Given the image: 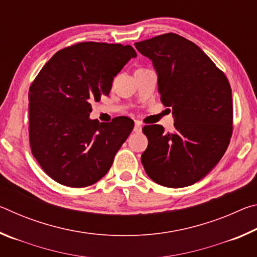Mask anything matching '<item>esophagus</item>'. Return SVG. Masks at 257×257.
<instances>
[{
  "mask_svg": "<svg viewBox=\"0 0 257 257\" xmlns=\"http://www.w3.org/2000/svg\"><path fill=\"white\" fill-rule=\"evenodd\" d=\"M134 132H135V133H141V132H142V123L139 122V121H136V122H135Z\"/></svg>",
  "mask_w": 257,
  "mask_h": 257,
  "instance_id": "obj_1",
  "label": "esophagus"
}]
</instances>
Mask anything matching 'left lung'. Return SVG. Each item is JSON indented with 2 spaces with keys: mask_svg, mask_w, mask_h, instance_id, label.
I'll return each mask as SVG.
<instances>
[{
  "mask_svg": "<svg viewBox=\"0 0 257 257\" xmlns=\"http://www.w3.org/2000/svg\"><path fill=\"white\" fill-rule=\"evenodd\" d=\"M135 46L153 62L161 102L172 107L175 116L171 133L160 124L144 125L149 146L142 154L143 167L164 187L193 185L215 167L229 146L233 106L228 78L180 35L163 34Z\"/></svg>",
  "mask_w": 257,
  "mask_h": 257,
  "instance_id": "left-lung-1",
  "label": "left lung"
}]
</instances>
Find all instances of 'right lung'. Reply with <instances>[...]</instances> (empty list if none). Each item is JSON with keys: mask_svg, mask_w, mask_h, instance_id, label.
Masks as SVG:
<instances>
[{"mask_svg": "<svg viewBox=\"0 0 257 257\" xmlns=\"http://www.w3.org/2000/svg\"><path fill=\"white\" fill-rule=\"evenodd\" d=\"M130 45L81 42L60 50L29 87V144L34 158L59 184L82 188L110 170L134 129L128 116L90 120L93 101L136 56Z\"/></svg>", "mask_w": 257, "mask_h": 257, "instance_id": "1", "label": "right lung"}]
</instances>
